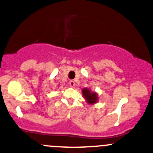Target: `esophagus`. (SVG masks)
Wrapping results in <instances>:
<instances>
[{
	"label": "esophagus",
	"instance_id": "34e87169",
	"mask_svg": "<svg viewBox=\"0 0 153 153\" xmlns=\"http://www.w3.org/2000/svg\"><path fill=\"white\" fill-rule=\"evenodd\" d=\"M69 85L72 88H74L75 86V82L73 81V80H71V81H70V82H69Z\"/></svg>",
	"mask_w": 153,
	"mask_h": 153
}]
</instances>
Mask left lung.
I'll use <instances>...</instances> for the list:
<instances>
[{"instance_id": "8db88e82", "label": "left lung", "mask_w": 153, "mask_h": 153, "mask_svg": "<svg viewBox=\"0 0 153 153\" xmlns=\"http://www.w3.org/2000/svg\"><path fill=\"white\" fill-rule=\"evenodd\" d=\"M82 94L85 99L87 100L88 103H95L97 101V95L95 93H91L89 89L84 88L82 91Z\"/></svg>"}]
</instances>
